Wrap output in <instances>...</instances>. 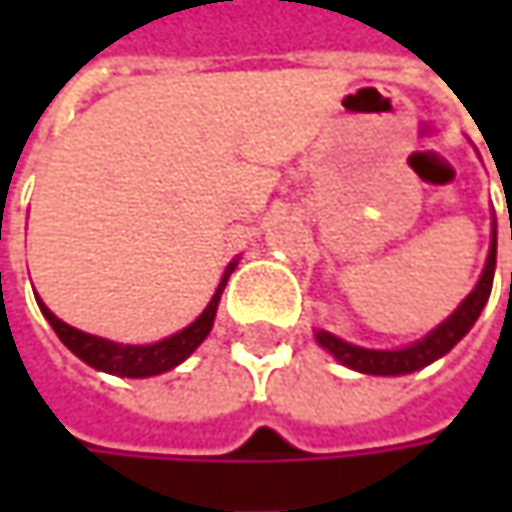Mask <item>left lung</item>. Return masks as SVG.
<instances>
[{"label": "left lung", "mask_w": 512, "mask_h": 512, "mask_svg": "<svg viewBox=\"0 0 512 512\" xmlns=\"http://www.w3.org/2000/svg\"><path fill=\"white\" fill-rule=\"evenodd\" d=\"M493 273H496V230H493L490 256H487V265H484L479 285L473 287V293L464 299L462 305L456 307L433 333H427L422 342L402 347V350H367V347H356V344L342 342V339H336L327 330H319L316 339L339 362L353 367V370H359V373H370V376H402V373L422 370L430 362H436L439 356H444L470 327L476 325L482 307L490 299V290H493Z\"/></svg>", "instance_id": "obj_1"}]
</instances>
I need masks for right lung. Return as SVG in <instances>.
I'll return each instance as SVG.
<instances>
[{
	"label": "right lung",
	"mask_w": 512,
	"mask_h": 512,
	"mask_svg": "<svg viewBox=\"0 0 512 512\" xmlns=\"http://www.w3.org/2000/svg\"><path fill=\"white\" fill-rule=\"evenodd\" d=\"M236 262H230L222 276V282L216 287L210 305L205 307V313L187 325L185 330H179L176 336L170 339H162L156 344H116L108 342V339H99V336H90V333H82L76 327L65 325L62 319H56L50 313L48 307L42 305L39 299V310L45 313V319L50 322V327L56 330V336L62 339V344L68 347L70 353H76L79 359L96 370H105V373H113V376H128V379H145V376H156V373H165L170 367H176L179 362H185L187 356L205 342V336L213 327V319H216V307H219V299H222V290L227 285V276L233 273Z\"/></svg>",
	"instance_id": "1"
}]
</instances>
